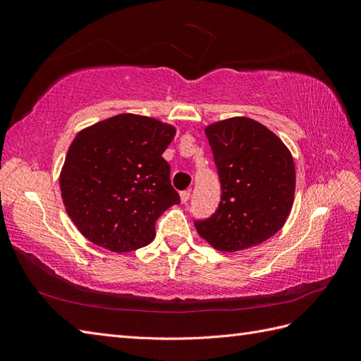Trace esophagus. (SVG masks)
<instances>
[{
    "label": "esophagus",
    "mask_w": 361,
    "mask_h": 361,
    "mask_svg": "<svg viewBox=\"0 0 361 361\" xmlns=\"http://www.w3.org/2000/svg\"><path fill=\"white\" fill-rule=\"evenodd\" d=\"M190 197H191V191H190V190L180 192V202H182V203H187V202L190 200Z\"/></svg>",
    "instance_id": "34e87169"
}]
</instances>
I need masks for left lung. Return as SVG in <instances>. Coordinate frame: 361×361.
<instances>
[{"instance_id":"left-lung-1","label":"left lung","mask_w":361,"mask_h":361,"mask_svg":"<svg viewBox=\"0 0 361 361\" xmlns=\"http://www.w3.org/2000/svg\"><path fill=\"white\" fill-rule=\"evenodd\" d=\"M221 182V202L199 235L220 251H239L276 235L292 209L295 166L285 143L262 123L232 117L204 128Z\"/></svg>"}]
</instances>
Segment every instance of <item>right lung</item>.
<instances>
[{"label":"right lung","mask_w":361,"mask_h":361,"mask_svg":"<svg viewBox=\"0 0 361 361\" xmlns=\"http://www.w3.org/2000/svg\"><path fill=\"white\" fill-rule=\"evenodd\" d=\"M176 128L117 114L76 134L60 173L66 212L90 243L126 253L154 241L155 223L179 204L161 155Z\"/></svg>","instance_id":"obj_1"}]
</instances>
